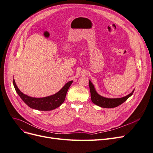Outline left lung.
<instances>
[{"label": "left lung", "instance_id": "left-lung-1", "mask_svg": "<svg viewBox=\"0 0 153 153\" xmlns=\"http://www.w3.org/2000/svg\"><path fill=\"white\" fill-rule=\"evenodd\" d=\"M89 89L91 92V97L92 102L100 106L101 108H116L117 106L121 105L124 102H125L127 99L132 95L134 91V89L129 94L128 96H124L121 98H107L104 97L97 94V92L96 91L94 86L93 84L89 81Z\"/></svg>", "mask_w": 153, "mask_h": 153}]
</instances>
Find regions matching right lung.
<instances>
[{"instance_id":"obj_1","label":"right lung","mask_w":153,"mask_h":153,"mask_svg":"<svg viewBox=\"0 0 153 153\" xmlns=\"http://www.w3.org/2000/svg\"><path fill=\"white\" fill-rule=\"evenodd\" d=\"M72 82V81H71L66 83L60 91L54 95L41 98H36L24 94L19 89L14 79H13V84L15 89L22 101L30 108L39 111H51L59 107L64 102L66 94Z\"/></svg>"}]
</instances>
